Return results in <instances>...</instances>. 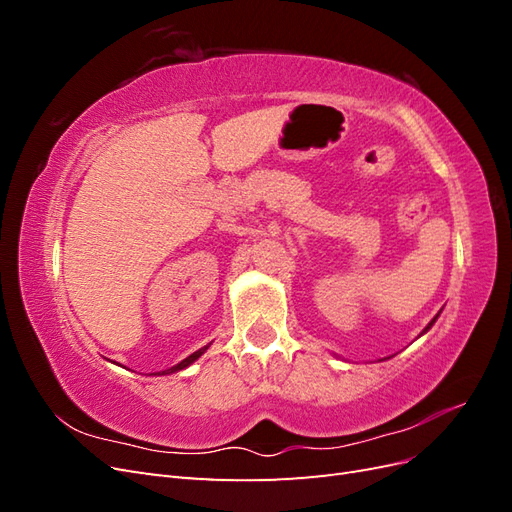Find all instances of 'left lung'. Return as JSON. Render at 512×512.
<instances>
[{"label":"left lung","instance_id":"obj_1","mask_svg":"<svg viewBox=\"0 0 512 512\" xmlns=\"http://www.w3.org/2000/svg\"><path fill=\"white\" fill-rule=\"evenodd\" d=\"M438 316H440V314H436V318H433V320H431V322H429V324H427V327H425V329H423V333H421V335H425V333H427V331H429V329H431V327H433V322H436V320H438Z\"/></svg>","mask_w":512,"mask_h":512}]
</instances>
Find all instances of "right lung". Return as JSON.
Here are the masks:
<instances>
[{
	"instance_id": "add662e5",
	"label": "right lung",
	"mask_w": 512,
	"mask_h": 512,
	"mask_svg": "<svg viewBox=\"0 0 512 512\" xmlns=\"http://www.w3.org/2000/svg\"><path fill=\"white\" fill-rule=\"evenodd\" d=\"M211 344H207L205 348H200V350H196V352H192L188 359H183L181 363H177V365H173L170 369H164V371H158V374H153V376H168V374H175V371H181V369H185V367H190L194 361H198L200 356H203L205 352H207V348H209Z\"/></svg>"
}]
</instances>
